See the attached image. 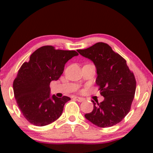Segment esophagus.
Returning <instances> with one entry per match:
<instances>
[{
	"label": "esophagus",
	"instance_id": "34e87169",
	"mask_svg": "<svg viewBox=\"0 0 153 153\" xmlns=\"http://www.w3.org/2000/svg\"><path fill=\"white\" fill-rule=\"evenodd\" d=\"M74 99L76 100V101H79V102H82V101H85V99H84V98L78 97V96H75V97H74Z\"/></svg>",
	"mask_w": 153,
	"mask_h": 153
}]
</instances>
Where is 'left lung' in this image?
Here are the masks:
<instances>
[{
  "label": "left lung",
  "mask_w": 153,
  "mask_h": 153,
  "mask_svg": "<svg viewBox=\"0 0 153 153\" xmlns=\"http://www.w3.org/2000/svg\"><path fill=\"white\" fill-rule=\"evenodd\" d=\"M83 57L94 62L97 71L96 83L102 102L94 103V109L85 117L99 127L118 124L129 112L136 91V80L127 61L112 50L109 45L98 42L85 50H78Z\"/></svg>",
  "instance_id": "1"
}]
</instances>
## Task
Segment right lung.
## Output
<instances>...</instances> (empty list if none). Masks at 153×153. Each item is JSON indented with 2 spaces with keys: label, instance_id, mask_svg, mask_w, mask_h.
I'll list each match as a JSON object with an SVG mask.
<instances>
[{
  "label": "right lung",
  "instance_id": "right-lung-1",
  "mask_svg": "<svg viewBox=\"0 0 153 153\" xmlns=\"http://www.w3.org/2000/svg\"><path fill=\"white\" fill-rule=\"evenodd\" d=\"M78 55L74 50H55L43 46L23 63L13 83V93L19 109L31 124L38 127L50 124L62 113L68 96H50V82L59 78L65 63Z\"/></svg>",
  "mask_w": 153,
  "mask_h": 153
}]
</instances>
